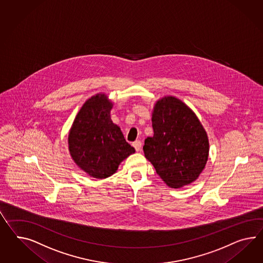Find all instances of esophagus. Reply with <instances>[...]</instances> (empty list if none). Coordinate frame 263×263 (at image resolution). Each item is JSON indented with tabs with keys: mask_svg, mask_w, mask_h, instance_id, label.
Segmentation results:
<instances>
[{
	"mask_svg": "<svg viewBox=\"0 0 263 263\" xmlns=\"http://www.w3.org/2000/svg\"><path fill=\"white\" fill-rule=\"evenodd\" d=\"M132 145L134 146L136 151H140L141 148H142V142H141V141H136V142L132 143Z\"/></svg>",
	"mask_w": 263,
	"mask_h": 263,
	"instance_id": "obj_1",
	"label": "esophagus"
}]
</instances>
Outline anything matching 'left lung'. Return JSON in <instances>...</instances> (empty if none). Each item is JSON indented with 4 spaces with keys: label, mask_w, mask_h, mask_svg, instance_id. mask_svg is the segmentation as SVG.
Returning a JSON list of instances; mask_svg holds the SVG:
<instances>
[{
    "label": "left lung",
    "mask_w": 263,
    "mask_h": 263,
    "mask_svg": "<svg viewBox=\"0 0 263 263\" xmlns=\"http://www.w3.org/2000/svg\"><path fill=\"white\" fill-rule=\"evenodd\" d=\"M152 127L142 149L157 174L173 189L194 182L209 157V139L196 115L183 101L164 97L154 106Z\"/></svg>",
    "instance_id": "obj_1"
}]
</instances>
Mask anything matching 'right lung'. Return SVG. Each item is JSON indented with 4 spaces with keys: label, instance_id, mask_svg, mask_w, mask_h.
I'll return each instance as SVG.
<instances>
[{
    "label": "right lung",
    "instance_id": "right-lung-1",
    "mask_svg": "<svg viewBox=\"0 0 263 263\" xmlns=\"http://www.w3.org/2000/svg\"><path fill=\"white\" fill-rule=\"evenodd\" d=\"M112 107L104 93L89 99L77 115L68 138L74 163L97 179L113 175L120 163L135 152L111 120Z\"/></svg>",
    "mask_w": 263,
    "mask_h": 263
}]
</instances>
